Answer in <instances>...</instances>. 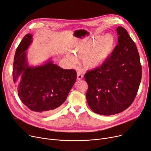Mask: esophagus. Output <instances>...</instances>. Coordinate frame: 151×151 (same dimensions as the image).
Listing matches in <instances>:
<instances>
[{
    "label": "esophagus",
    "mask_w": 151,
    "mask_h": 151,
    "mask_svg": "<svg viewBox=\"0 0 151 151\" xmlns=\"http://www.w3.org/2000/svg\"><path fill=\"white\" fill-rule=\"evenodd\" d=\"M83 75L80 73V72H78L77 73V77H76V79L77 80H80L83 78Z\"/></svg>",
    "instance_id": "esophagus-1"
}]
</instances>
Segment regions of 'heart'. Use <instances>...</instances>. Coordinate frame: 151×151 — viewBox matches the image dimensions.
<instances>
[{
  "instance_id": "1",
  "label": "heart",
  "mask_w": 151,
  "mask_h": 151,
  "mask_svg": "<svg viewBox=\"0 0 151 151\" xmlns=\"http://www.w3.org/2000/svg\"><path fill=\"white\" fill-rule=\"evenodd\" d=\"M116 46V40L114 35L107 34L104 36H96L91 39L78 44L73 50L75 55L81 58L84 68L95 69L106 62L114 52ZM67 59L75 61L71 54H67Z\"/></svg>"
}]
</instances>
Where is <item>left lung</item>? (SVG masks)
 I'll use <instances>...</instances> for the list:
<instances>
[{"label": "left lung", "instance_id": "left-lung-1", "mask_svg": "<svg viewBox=\"0 0 151 151\" xmlns=\"http://www.w3.org/2000/svg\"><path fill=\"white\" fill-rule=\"evenodd\" d=\"M118 44L113 54L99 67L84 75L88 84L86 100L96 114L112 115L128 108L141 80L142 68L136 45L127 30L116 28Z\"/></svg>", "mask_w": 151, "mask_h": 151}]
</instances>
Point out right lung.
I'll return each instance as SVG.
<instances>
[{"label":"right lung","mask_w":151,"mask_h":151,"mask_svg":"<svg viewBox=\"0 0 151 151\" xmlns=\"http://www.w3.org/2000/svg\"><path fill=\"white\" fill-rule=\"evenodd\" d=\"M32 36L27 34L18 46L13 65V79L22 102L39 114L49 115L60 109L76 80L75 70H65L50 59L30 65L27 50Z\"/></svg>","instance_id":"1"}]
</instances>
